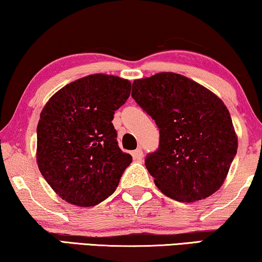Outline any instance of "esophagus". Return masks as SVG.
<instances>
[{"label":"esophagus","instance_id":"obj_1","mask_svg":"<svg viewBox=\"0 0 262 262\" xmlns=\"http://www.w3.org/2000/svg\"><path fill=\"white\" fill-rule=\"evenodd\" d=\"M132 157H134L135 161H137V162L142 161V159L144 158V154H143L142 149H137V150H135L134 152H132Z\"/></svg>","mask_w":262,"mask_h":262}]
</instances>
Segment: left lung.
Here are the masks:
<instances>
[{"label": "left lung", "mask_w": 262, "mask_h": 262, "mask_svg": "<svg viewBox=\"0 0 262 262\" xmlns=\"http://www.w3.org/2000/svg\"><path fill=\"white\" fill-rule=\"evenodd\" d=\"M132 97L159 128L158 150L145 159L159 190L189 203L217 191L237 150L225 103L199 82L172 72L135 80Z\"/></svg>", "instance_id": "1"}]
</instances>
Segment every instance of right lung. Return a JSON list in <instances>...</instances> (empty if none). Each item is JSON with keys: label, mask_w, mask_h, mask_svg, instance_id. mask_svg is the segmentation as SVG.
Wrapping results in <instances>:
<instances>
[{"label": "right lung", "mask_w": 262, "mask_h": 262, "mask_svg": "<svg viewBox=\"0 0 262 262\" xmlns=\"http://www.w3.org/2000/svg\"><path fill=\"white\" fill-rule=\"evenodd\" d=\"M131 93V82L91 74L53 94L37 123L36 162L51 188L66 202L93 207L111 196L131 155L117 142L112 120Z\"/></svg>", "instance_id": "right-lung-1"}]
</instances>
